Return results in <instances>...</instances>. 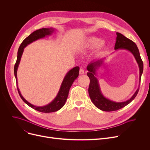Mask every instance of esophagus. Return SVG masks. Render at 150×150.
I'll return each mask as SVG.
<instances>
[{"label": "esophagus", "mask_w": 150, "mask_h": 150, "mask_svg": "<svg viewBox=\"0 0 150 150\" xmlns=\"http://www.w3.org/2000/svg\"><path fill=\"white\" fill-rule=\"evenodd\" d=\"M79 73H80V75H83V74H84V69H82V68H80Z\"/></svg>", "instance_id": "34e87169"}]
</instances>
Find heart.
Here are the masks:
<instances>
[{
  "label": "heart",
  "instance_id": "1",
  "mask_svg": "<svg viewBox=\"0 0 150 150\" xmlns=\"http://www.w3.org/2000/svg\"><path fill=\"white\" fill-rule=\"evenodd\" d=\"M81 46L87 50H91L96 47V51L99 52L105 48L106 43L103 41H100V39L96 37H89L82 42Z\"/></svg>",
  "mask_w": 150,
  "mask_h": 150
}]
</instances>
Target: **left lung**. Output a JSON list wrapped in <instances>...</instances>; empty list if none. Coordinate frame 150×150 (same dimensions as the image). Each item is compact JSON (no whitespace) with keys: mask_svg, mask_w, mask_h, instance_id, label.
I'll use <instances>...</instances> for the list:
<instances>
[{"mask_svg":"<svg viewBox=\"0 0 150 150\" xmlns=\"http://www.w3.org/2000/svg\"><path fill=\"white\" fill-rule=\"evenodd\" d=\"M116 34L117 38L114 49L116 50H127L129 51L133 54L139 67V82H140L141 76L144 70V64L140 58V53L136 44L122 34L118 32H117ZM105 59V58H103L93 61L87 66V70L89 71L87 75L90 79L88 92L90 98L94 105L101 111L110 112L117 111V110H119L130 103L137 95L139 87L135 93L133 94V96L129 100L125 101L115 102L106 98L101 91L98 80L96 77L97 71L103 64Z\"/></svg>","mask_w":150,"mask_h":150,"instance_id":"8db88e82","label":"left lung"}]
</instances>
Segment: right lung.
Wrapping results in <instances>:
<instances>
[{
    "label": "right lung",
    "instance_id": "obj_1",
    "mask_svg": "<svg viewBox=\"0 0 150 150\" xmlns=\"http://www.w3.org/2000/svg\"><path fill=\"white\" fill-rule=\"evenodd\" d=\"M54 29L53 28H43L39 29L33 31L32 33H31L28 37H27L24 40L22 41L18 49L17 60H16V64L14 65V76L16 78V80L17 81L16 83H17L18 91L22 100L31 108L36 110L38 111L44 112V113L56 112L58 111V110H59L61 108H62L63 106L65 105L71 86H72L74 81L76 79L77 77L78 76V75H79L80 67L78 66H76L69 71L64 78V80H63L61 83L60 89L56 97H55L54 100L52 101H51L50 103L44 106H35L29 103L28 101H27L23 97L22 94L21 93V92L18 88V86L17 70H18V68L19 65L22 55L25 47L28 44H30V43L38 40V39L45 38L47 36L51 35L54 32Z\"/></svg>",
    "mask_w": 150,
    "mask_h": 150
}]
</instances>
